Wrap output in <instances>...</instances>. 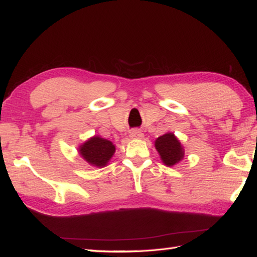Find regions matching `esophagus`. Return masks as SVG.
<instances>
[{"instance_id": "obj_1", "label": "esophagus", "mask_w": 257, "mask_h": 257, "mask_svg": "<svg viewBox=\"0 0 257 257\" xmlns=\"http://www.w3.org/2000/svg\"><path fill=\"white\" fill-rule=\"evenodd\" d=\"M144 137V134L141 132V130H137V129H134L130 132V138L133 139H141Z\"/></svg>"}]
</instances>
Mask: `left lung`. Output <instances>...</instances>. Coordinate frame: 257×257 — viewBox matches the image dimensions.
I'll return each instance as SVG.
<instances>
[{
  "label": "left lung",
  "instance_id": "left-lung-1",
  "mask_svg": "<svg viewBox=\"0 0 257 257\" xmlns=\"http://www.w3.org/2000/svg\"><path fill=\"white\" fill-rule=\"evenodd\" d=\"M155 148L166 166H174L184 157V149L173 133H166L155 141Z\"/></svg>",
  "mask_w": 257,
  "mask_h": 257
}]
</instances>
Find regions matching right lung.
Here are the masks:
<instances>
[{"label":"right lung","instance_id":"add662e5","mask_svg":"<svg viewBox=\"0 0 257 257\" xmlns=\"http://www.w3.org/2000/svg\"><path fill=\"white\" fill-rule=\"evenodd\" d=\"M115 153V146L108 139L93 136L78 146V154L84 161L94 167L108 165Z\"/></svg>","mask_w":257,"mask_h":257}]
</instances>
